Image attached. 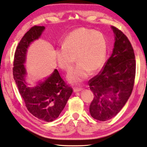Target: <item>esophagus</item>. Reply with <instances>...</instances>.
Here are the masks:
<instances>
[{
  "mask_svg": "<svg viewBox=\"0 0 147 147\" xmlns=\"http://www.w3.org/2000/svg\"><path fill=\"white\" fill-rule=\"evenodd\" d=\"M83 90L82 88H74L73 91L74 92H80Z\"/></svg>",
  "mask_w": 147,
  "mask_h": 147,
  "instance_id": "1",
  "label": "esophagus"
}]
</instances>
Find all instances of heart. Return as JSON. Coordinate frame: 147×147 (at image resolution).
Masks as SVG:
<instances>
[{
    "label": "heart",
    "mask_w": 147,
    "mask_h": 147,
    "mask_svg": "<svg viewBox=\"0 0 147 147\" xmlns=\"http://www.w3.org/2000/svg\"><path fill=\"white\" fill-rule=\"evenodd\" d=\"M107 41L100 32L80 28L68 34L60 48L56 49L55 57L57 63L64 71H70L76 61L78 65L70 72L67 79L70 82L79 84L86 80L91 73L102 69L105 61Z\"/></svg>",
    "instance_id": "obj_1"
}]
</instances>
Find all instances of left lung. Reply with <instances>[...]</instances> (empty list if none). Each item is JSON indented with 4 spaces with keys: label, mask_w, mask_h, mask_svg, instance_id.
Wrapping results in <instances>:
<instances>
[{
    "label": "left lung",
    "mask_w": 147,
    "mask_h": 147,
    "mask_svg": "<svg viewBox=\"0 0 147 147\" xmlns=\"http://www.w3.org/2000/svg\"><path fill=\"white\" fill-rule=\"evenodd\" d=\"M111 27L115 34L113 53L99 73L88 82L94 94L90 115L103 122L115 117L125 105L136 77V62L131 44L120 30Z\"/></svg>",
    "instance_id": "1"
}]
</instances>
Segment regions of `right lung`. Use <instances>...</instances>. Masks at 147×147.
<instances>
[{
    "label": "right lung",
    "mask_w": 147,
    "mask_h": 147,
    "mask_svg": "<svg viewBox=\"0 0 147 147\" xmlns=\"http://www.w3.org/2000/svg\"><path fill=\"white\" fill-rule=\"evenodd\" d=\"M44 29V26L34 25L21 39L14 54L13 75L27 110L38 119L49 122L59 116L73 91L63 80L57 69L35 87L27 86L26 70L23 65L27 48L32 42L40 36Z\"/></svg>",
    "instance_id": "right-lung-1"
}]
</instances>
